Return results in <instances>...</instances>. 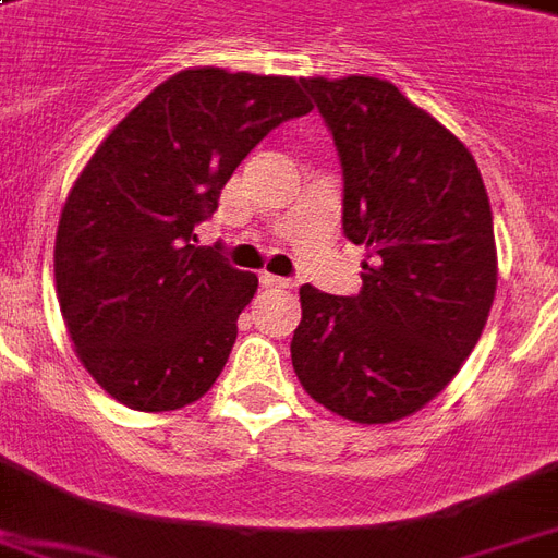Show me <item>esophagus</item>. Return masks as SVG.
Here are the masks:
<instances>
[{"label":"esophagus","instance_id":"esophagus-1","mask_svg":"<svg viewBox=\"0 0 558 558\" xmlns=\"http://www.w3.org/2000/svg\"><path fill=\"white\" fill-rule=\"evenodd\" d=\"M259 283H263V287H271V290H292V287H295L290 278H278V275H268V271L259 275Z\"/></svg>","mask_w":558,"mask_h":558}]
</instances>
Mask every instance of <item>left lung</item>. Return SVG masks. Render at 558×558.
<instances>
[{
    "mask_svg": "<svg viewBox=\"0 0 558 558\" xmlns=\"http://www.w3.org/2000/svg\"><path fill=\"white\" fill-rule=\"evenodd\" d=\"M342 165V233L366 247L357 295L301 287L292 366L354 423L416 414L473 352L497 292L494 218L473 153L375 76L301 80Z\"/></svg>",
    "mask_w": 558,
    "mask_h": 558,
    "instance_id": "left-lung-1",
    "label": "left lung"
}]
</instances>
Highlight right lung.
I'll return each mask as SVG.
<instances>
[{"instance_id": "right-lung-1", "label": "right lung", "mask_w": 558, "mask_h": 558, "mask_svg": "<svg viewBox=\"0 0 558 558\" xmlns=\"http://www.w3.org/2000/svg\"><path fill=\"white\" fill-rule=\"evenodd\" d=\"M313 102L292 76L180 70L97 147L56 233V292L80 361L132 411H177L216 384L257 292L195 227L268 132Z\"/></svg>"}]
</instances>
